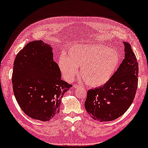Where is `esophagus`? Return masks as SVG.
<instances>
[{
  "label": "esophagus",
  "mask_w": 148,
  "mask_h": 148,
  "mask_svg": "<svg viewBox=\"0 0 148 148\" xmlns=\"http://www.w3.org/2000/svg\"><path fill=\"white\" fill-rule=\"evenodd\" d=\"M74 88H83L82 85H80L79 84H74Z\"/></svg>",
  "instance_id": "obj_1"
}]
</instances>
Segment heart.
Wrapping results in <instances>:
<instances>
[{
	"mask_svg": "<svg viewBox=\"0 0 148 148\" xmlns=\"http://www.w3.org/2000/svg\"><path fill=\"white\" fill-rule=\"evenodd\" d=\"M121 63L119 53L101 45H74L71 46L68 55L63 54L58 60V66L65 79L71 80L80 74L87 85L99 87L111 78Z\"/></svg>",
	"mask_w": 148,
	"mask_h": 148,
	"instance_id": "b5f03b06",
	"label": "heart"
}]
</instances>
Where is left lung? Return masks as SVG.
<instances>
[{
	"label": "left lung",
	"mask_w": 148,
	"mask_h": 148,
	"mask_svg": "<svg viewBox=\"0 0 148 148\" xmlns=\"http://www.w3.org/2000/svg\"><path fill=\"white\" fill-rule=\"evenodd\" d=\"M124 44L125 57L111 78L87 92L85 108L95 121L108 122L121 117L129 108L138 87V64L131 45Z\"/></svg>",
	"instance_id": "8db88e82"
}]
</instances>
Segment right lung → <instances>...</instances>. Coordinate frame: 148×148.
<instances>
[{
    "label": "right lung",
    "mask_w": 148,
    "mask_h": 148,
    "mask_svg": "<svg viewBox=\"0 0 148 148\" xmlns=\"http://www.w3.org/2000/svg\"><path fill=\"white\" fill-rule=\"evenodd\" d=\"M13 93L27 116L49 121L60 112L61 99L72 87L61 79L51 46L31 42L17 54L12 74Z\"/></svg>",
    "instance_id": "add662e5"
}]
</instances>
